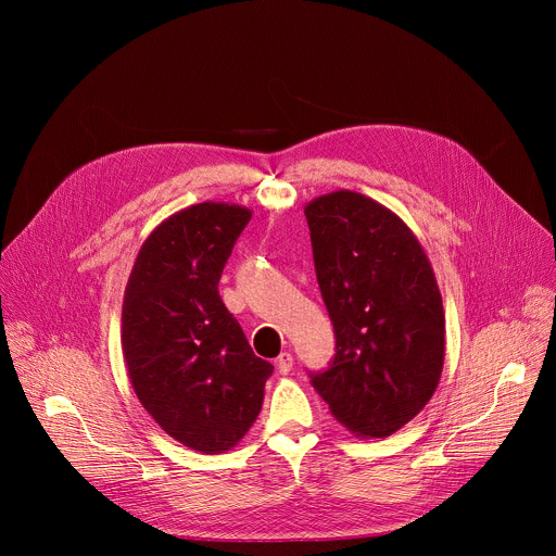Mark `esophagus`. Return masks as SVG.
I'll return each instance as SVG.
<instances>
[{
    "instance_id": "obj_1",
    "label": "esophagus",
    "mask_w": 556,
    "mask_h": 556,
    "mask_svg": "<svg viewBox=\"0 0 556 556\" xmlns=\"http://www.w3.org/2000/svg\"><path fill=\"white\" fill-rule=\"evenodd\" d=\"M292 369V354L290 352H281L277 356V371L279 374H288Z\"/></svg>"
}]
</instances>
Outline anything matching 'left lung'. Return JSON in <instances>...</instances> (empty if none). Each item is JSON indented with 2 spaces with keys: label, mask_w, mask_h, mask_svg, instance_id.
Masks as SVG:
<instances>
[{
  "label": "left lung",
  "mask_w": 556,
  "mask_h": 556,
  "mask_svg": "<svg viewBox=\"0 0 556 556\" xmlns=\"http://www.w3.org/2000/svg\"><path fill=\"white\" fill-rule=\"evenodd\" d=\"M316 281L337 354L309 374L332 416L361 438H387L416 418L440 382L444 307L412 228L356 191L305 206Z\"/></svg>",
  "instance_id": "obj_1"
}]
</instances>
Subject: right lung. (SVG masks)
<instances>
[{
    "label": "right lung",
    "instance_id": "add662e5",
    "mask_svg": "<svg viewBox=\"0 0 556 556\" xmlns=\"http://www.w3.org/2000/svg\"><path fill=\"white\" fill-rule=\"evenodd\" d=\"M251 215L226 202L174 213L140 247L123 299L121 343L138 401L174 440L206 455L247 435L275 369L217 290Z\"/></svg>",
    "mask_w": 556,
    "mask_h": 556
}]
</instances>
